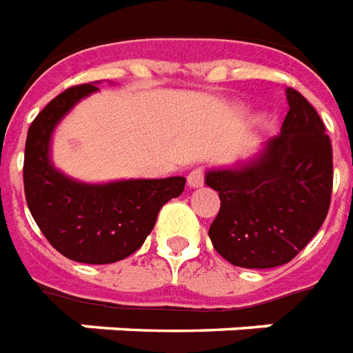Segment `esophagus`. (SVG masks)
Masks as SVG:
<instances>
[{"mask_svg": "<svg viewBox=\"0 0 353 353\" xmlns=\"http://www.w3.org/2000/svg\"><path fill=\"white\" fill-rule=\"evenodd\" d=\"M205 182V173L203 169H194L192 173L188 174V186L190 188H201Z\"/></svg>", "mask_w": 353, "mask_h": 353, "instance_id": "esophagus-1", "label": "esophagus"}]
</instances>
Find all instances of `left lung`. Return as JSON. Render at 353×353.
<instances>
[{"instance_id": "left-lung-1", "label": "left lung", "mask_w": 353, "mask_h": 353, "mask_svg": "<svg viewBox=\"0 0 353 353\" xmlns=\"http://www.w3.org/2000/svg\"><path fill=\"white\" fill-rule=\"evenodd\" d=\"M290 110L280 135L230 167L208 169L220 212L208 230L216 252L244 269L292 261L325 220L333 190V150L312 105L285 90Z\"/></svg>"}]
</instances>
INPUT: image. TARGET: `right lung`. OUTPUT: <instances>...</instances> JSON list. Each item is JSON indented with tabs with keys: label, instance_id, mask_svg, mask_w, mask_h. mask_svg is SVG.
Instances as JSON below:
<instances>
[{
	"label": "right lung",
	"instance_id": "obj_1",
	"mask_svg": "<svg viewBox=\"0 0 353 353\" xmlns=\"http://www.w3.org/2000/svg\"><path fill=\"white\" fill-rule=\"evenodd\" d=\"M97 82L61 92L33 120L24 152V192L33 220L61 256L107 265L137 252L154 230L159 208L184 192V176L90 184L56 169L50 143L56 125Z\"/></svg>",
	"mask_w": 353,
	"mask_h": 353
}]
</instances>
